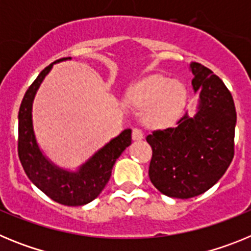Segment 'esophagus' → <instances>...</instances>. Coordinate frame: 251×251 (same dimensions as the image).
Instances as JSON below:
<instances>
[{
	"instance_id": "1",
	"label": "esophagus",
	"mask_w": 251,
	"mask_h": 251,
	"mask_svg": "<svg viewBox=\"0 0 251 251\" xmlns=\"http://www.w3.org/2000/svg\"><path fill=\"white\" fill-rule=\"evenodd\" d=\"M143 137H145V134H143V132H142L141 129H138V128H134V129L132 130L133 141H142V139H143Z\"/></svg>"
}]
</instances>
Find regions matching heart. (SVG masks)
Instances as JSON below:
<instances>
[{
    "mask_svg": "<svg viewBox=\"0 0 251 251\" xmlns=\"http://www.w3.org/2000/svg\"><path fill=\"white\" fill-rule=\"evenodd\" d=\"M130 97L139 108H147L145 113L147 126L166 127L182 112L186 88L177 80L170 81L161 75H152L137 85Z\"/></svg>",
    "mask_w": 251,
    "mask_h": 251,
    "instance_id": "1",
    "label": "heart"
}]
</instances>
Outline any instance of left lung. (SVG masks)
Wrapping results in <instances>:
<instances>
[{
	"mask_svg": "<svg viewBox=\"0 0 251 251\" xmlns=\"http://www.w3.org/2000/svg\"><path fill=\"white\" fill-rule=\"evenodd\" d=\"M192 86L200 89L197 112L186 113L174 128L153 130L151 182L166 196L191 199L211 188L234 158L236 110L220 77L199 63L190 64Z\"/></svg>",
	"mask_w": 251,
	"mask_h": 251,
	"instance_id": "1",
	"label": "left lung"
}]
</instances>
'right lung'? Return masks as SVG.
I'll return each mask as SVG.
<instances>
[{"label":"right lung","instance_id":"obj_1","mask_svg":"<svg viewBox=\"0 0 251 251\" xmlns=\"http://www.w3.org/2000/svg\"><path fill=\"white\" fill-rule=\"evenodd\" d=\"M72 57H63L55 63ZM55 63L46 66L30 85L19 110V158L30 181L55 202L65 206H83L99 196L112 176L115 161L132 143V130L124 129L93 154L79 170L72 172L57 167L44 156L32 126V101L40 84Z\"/></svg>","mask_w":251,"mask_h":251}]
</instances>
